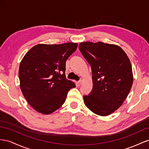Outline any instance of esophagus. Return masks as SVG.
Listing matches in <instances>:
<instances>
[{
    "instance_id": "34e87169",
    "label": "esophagus",
    "mask_w": 149,
    "mask_h": 149,
    "mask_svg": "<svg viewBox=\"0 0 149 149\" xmlns=\"http://www.w3.org/2000/svg\"><path fill=\"white\" fill-rule=\"evenodd\" d=\"M77 85L78 86H80V85H81L82 84V80H80V81H79V82H77Z\"/></svg>"
}]
</instances>
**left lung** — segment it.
I'll return each instance as SVG.
<instances>
[{
  "instance_id": "obj_1",
  "label": "left lung",
  "mask_w": 149,
  "mask_h": 149,
  "mask_svg": "<svg viewBox=\"0 0 149 149\" xmlns=\"http://www.w3.org/2000/svg\"><path fill=\"white\" fill-rule=\"evenodd\" d=\"M79 50L92 72V91L84 96L85 105L98 116H109L122 105L132 86L129 58L120 47L101 42H80Z\"/></svg>"
}]
</instances>
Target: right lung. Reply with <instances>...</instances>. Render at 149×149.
<instances>
[{"instance_id": "1", "label": "right lung", "mask_w": 149, "mask_h": 149, "mask_svg": "<svg viewBox=\"0 0 149 149\" xmlns=\"http://www.w3.org/2000/svg\"><path fill=\"white\" fill-rule=\"evenodd\" d=\"M77 48V43L38 44L21 61L20 88L29 104L37 112L50 114L65 102L75 84L66 79L67 59Z\"/></svg>"}]
</instances>
